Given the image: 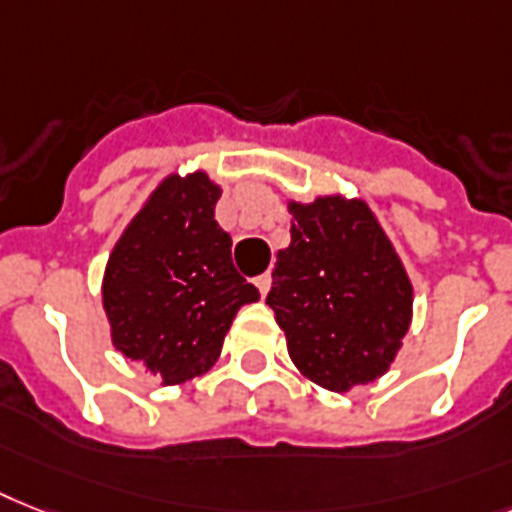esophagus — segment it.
I'll return each instance as SVG.
<instances>
[{
	"mask_svg": "<svg viewBox=\"0 0 512 512\" xmlns=\"http://www.w3.org/2000/svg\"><path fill=\"white\" fill-rule=\"evenodd\" d=\"M270 281H273V278H270V273H263V276L255 278V286L260 289V294H263V297L270 292Z\"/></svg>",
	"mask_w": 512,
	"mask_h": 512,
	"instance_id": "1",
	"label": "esophagus"
}]
</instances>
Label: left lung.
<instances>
[{"label":"left lung","mask_w":512,"mask_h":512,"mask_svg":"<svg viewBox=\"0 0 512 512\" xmlns=\"http://www.w3.org/2000/svg\"><path fill=\"white\" fill-rule=\"evenodd\" d=\"M292 242L278 249L268 302L297 371L350 392L392 368L410 321L413 284L365 199H289Z\"/></svg>","instance_id":"obj_1"}]
</instances>
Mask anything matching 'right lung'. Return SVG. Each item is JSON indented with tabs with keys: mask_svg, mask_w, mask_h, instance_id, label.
Returning a JSON list of instances; mask_svg holds the SVG:
<instances>
[{
	"mask_svg": "<svg viewBox=\"0 0 512 512\" xmlns=\"http://www.w3.org/2000/svg\"><path fill=\"white\" fill-rule=\"evenodd\" d=\"M220 191L205 170L170 173L107 257L102 307L112 347L165 386L205 376L239 307L260 299L236 273L231 236L215 220Z\"/></svg>",
	"mask_w": 512,
	"mask_h": 512,
	"instance_id": "1",
	"label": "right lung"
}]
</instances>
